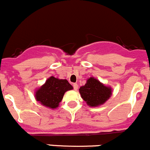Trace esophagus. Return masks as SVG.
<instances>
[{
  "mask_svg": "<svg viewBox=\"0 0 150 150\" xmlns=\"http://www.w3.org/2000/svg\"><path fill=\"white\" fill-rule=\"evenodd\" d=\"M73 86H74V88L75 91H77V89H78V84L77 83H74L73 84Z\"/></svg>",
  "mask_w": 150,
  "mask_h": 150,
  "instance_id": "34e87169",
  "label": "esophagus"
}]
</instances>
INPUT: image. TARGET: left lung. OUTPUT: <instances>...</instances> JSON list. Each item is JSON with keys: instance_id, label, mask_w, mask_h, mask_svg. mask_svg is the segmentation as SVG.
Returning <instances> with one entry per match:
<instances>
[{"instance_id": "obj_1", "label": "left lung", "mask_w": 150, "mask_h": 150, "mask_svg": "<svg viewBox=\"0 0 150 150\" xmlns=\"http://www.w3.org/2000/svg\"><path fill=\"white\" fill-rule=\"evenodd\" d=\"M112 92L111 86H107L94 77L88 78L85 85L79 88L81 97L90 107L103 105L112 96Z\"/></svg>"}]
</instances>
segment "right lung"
I'll list each match as a JSON object with an SVG mask.
<instances>
[{"label":"right lung","mask_w":150,"mask_h":150,"mask_svg":"<svg viewBox=\"0 0 150 150\" xmlns=\"http://www.w3.org/2000/svg\"><path fill=\"white\" fill-rule=\"evenodd\" d=\"M72 89L73 86L67 79H59L52 76L42 86L35 90V98L45 107L56 109L59 105L64 93Z\"/></svg>","instance_id":"add662e5"}]
</instances>
